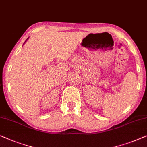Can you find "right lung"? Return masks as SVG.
I'll return each mask as SVG.
<instances>
[{
	"instance_id": "1",
	"label": "right lung",
	"mask_w": 147,
	"mask_h": 147,
	"mask_svg": "<svg viewBox=\"0 0 147 147\" xmlns=\"http://www.w3.org/2000/svg\"><path fill=\"white\" fill-rule=\"evenodd\" d=\"M27 40H28V39H27Z\"/></svg>"
}]
</instances>
